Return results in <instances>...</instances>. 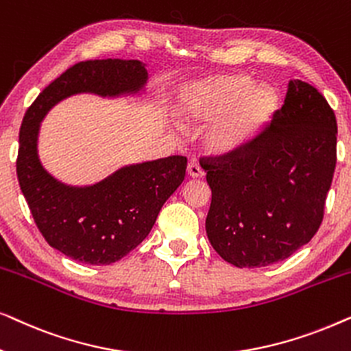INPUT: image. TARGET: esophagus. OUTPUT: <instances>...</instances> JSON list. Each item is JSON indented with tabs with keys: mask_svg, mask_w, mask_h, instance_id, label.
Here are the masks:
<instances>
[{
	"mask_svg": "<svg viewBox=\"0 0 351 351\" xmlns=\"http://www.w3.org/2000/svg\"><path fill=\"white\" fill-rule=\"evenodd\" d=\"M186 176L191 177V179H201V177L204 176V172L196 162H190V165L186 166Z\"/></svg>",
	"mask_w": 351,
	"mask_h": 351,
	"instance_id": "34e87169",
	"label": "esophagus"
}]
</instances>
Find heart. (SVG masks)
<instances>
[{"mask_svg": "<svg viewBox=\"0 0 351 351\" xmlns=\"http://www.w3.org/2000/svg\"><path fill=\"white\" fill-rule=\"evenodd\" d=\"M280 95L271 86L256 84L246 75H215L196 80L182 90L179 117L189 126L215 123L204 136L213 156L246 152L263 137L280 112Z\"/></svg>", "mask_w": 351, "mask_h": 351, "instance_id": "obj_1", "label": "heart"}]
</instances>
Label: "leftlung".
Returning <instances> with one entry per match:
<instances>
[{"mask_svg":"<svg viewBox=\"0 0 351 351\" xmlns=\"http://www.w3.org/2000/svg\"><path fill=\"white\" fill-rule=\"evenodd\" d=\"M337 121L326 99L292 80L257 143L227 162H204L213 199L210 246L238 268L285 261L318 232L332 184Z\"/></svg>","mask_w":351,"mask_h":351,"instance_id":"8db88e82","label":"left lung"}]
</instances>
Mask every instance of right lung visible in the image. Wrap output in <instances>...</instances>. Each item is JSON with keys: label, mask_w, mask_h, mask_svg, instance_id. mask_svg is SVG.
<instances>
[{"label": "right lung", "mask_w": 351, "mask_h": 351, "mask_svg": "<svg viewBox=\"0 0 351 351\" xmlns=\"http://www.w3.org/2000/svg\"><path fill=\"white\" fill-rule=\"evenodd\" d=\"M148 71L141 60H86L64 71L38 95L19 134L17 177L33 219L57 251L89 265H110L148 237L166 199L185 177L186 160L169 156L124 165L89 185H71L43 166L41 123L62 100L143 97Z\"/></svg>", "instance_id": "right-lung-1"}]
</instances>
